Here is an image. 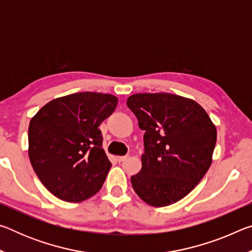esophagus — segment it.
<instances>
[{"mask_svg": "<svg viewBox=\"0 0 252 252\" xmlns=\"http://www.w3.org/2000/svg\"><path fill=\"white\" fill-rule=\"evenodd\" d=\"M126 158H129V155H126V156H120V157H117V160L119 161V162H122V161H125Z\"/></svg>", "mask_w": 252, "mask_h": 252, "instance_id": "34e87169", "label": "esophagus"}]
</instances>
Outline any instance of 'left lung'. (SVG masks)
Returning <instances> with one entry per match:
<instances>
[{
  "mask_svg": "<svg viewBox=\"0 0 252 252\" xmlns=\"http://www.w3.org/2000/svg\"><path fill=\"white\" fill-rule=\"evenodd\" d=\"M126 104L146 131L142 169L131 177L135 193L152 207L179 201L210 168L216 126L194 100L171 93H136Z\"/></svg>",
  "mask_w": 252,
  "mask_h": 252,
  "instance_id": "1",
  "label": "left lung"
}]
</instances>
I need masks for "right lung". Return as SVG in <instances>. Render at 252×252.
Returning a JSON list of instances; mask_svg holds the SVG:
<instances>
[{"label": "right lung", "mask_w": 252, "mask_h": 252, "mask_svg": "<svg viewBox=\"0 0 252 252\" xmlns=\"http://www.w3.org/2000/svg\"><path fill=\"white\" fill-rule=\"evenodd\" d=\"M118 97L79 92L57 97L29 126V158L40 181L55 197L81 202L105 181L111 162L99 126L116 110Z\"/></svg>", "instance_id": "add662e5"}]
</instances>
